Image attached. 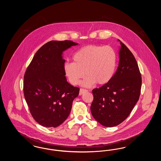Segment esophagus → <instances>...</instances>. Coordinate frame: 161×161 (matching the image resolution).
I'll list each match as a JSON object with an SVG mask.
<instances>
[{
    "instance_id": "1",
    "label": "esophagus",
    "mask_w": 161,
    "mask_h": 161,
    "mask_svg": "<svg viewBox=\"0 0 161 161\" xmlns=\"http://www.w3.org/2000/svg\"><path fill=\"white\" fill-rule=\"evenodd\" d=\"M87 91H87V90H86V89H80L79 95H82L83 93L87 92Z\"/></svg>"
}]
</instances>
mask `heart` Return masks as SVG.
Returning <instances> with one entry per match:
<instances>
[{"label":"heart","mask_w":161,"mask_h":161,"mask_svg":"<svg viewBox=\"0 0 161 161\" xmlns=\"http://www.w3.org/2000/svg\"><path fill=\"white\" fill-rule=\"evenodd\" d=\"M74 63H66L64 71L69 82L77 85L81 79L84 87H91L95 83H108L115 74L117 56L110 46L87 45L80 49L73 56Z\"/></svg>","instance_id":"b5f03b06"}]
</instances>
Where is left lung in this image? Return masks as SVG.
Wrapping results in <instances>:
<instances>
[{
	"instance_id": "8db88e82",
	"label": "left lung",
	"mask_w": 161,
	"mask_h": 161,
	"mask_svg": "<svg viewBox=\"0 0 161 161\" xmlns=\"http://www.w3.org/2000/svg\"><path fill=\"white\" fill-rule=\"evenodd\" d=\"M119 64L112 79L92 91L93 117L102 125H119L130 115L138 102L142 78L138 63L128 47L119 39Z\"/></svg>"
}]
</instances>
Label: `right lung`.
<instances>
[{
    "label": "right lung",
    "instance_id": "obj_1",
    "mask_svg": "<svg viewBox=\"0 0 161 161\" xmlns=\"http://www.w3.org/2000/svg\"><path fill=\"white\" fill-rule=\"evenodd\" d=\"M78 43L50 41L35 54L24 75L23 92L31 114L46 127H57L69 116L80 89L66 80L63 53Z\"/></svg>",
    "mask_w": 161,
    "mask_h": 161
}]
</instances>
